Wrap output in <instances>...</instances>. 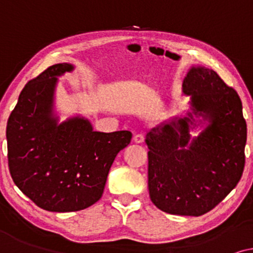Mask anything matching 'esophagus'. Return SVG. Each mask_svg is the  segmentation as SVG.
<instances>
[{
    "label": "esophagus",
    "mask_w": 253,
    "mask_h": 253,
    "mask_svg": "<svg viewBox=\"0 0 253 253\" xmlns=\"http://www.w3.org/2000/svg\"><path fill=\"white\" fill-rule=\"evenodd\" d=\"M143 140H144L143 134H136V135H134V142L135 143H142Z\"/></svg>",
    "instance_id": "obj_1"
}]
</instances>
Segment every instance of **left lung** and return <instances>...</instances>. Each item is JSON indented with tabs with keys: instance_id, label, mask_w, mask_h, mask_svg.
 I'll return each mask as SVG.
<instances>
[{
	"instance_id": "obj_1",
	"label": "left lung",
	"mask_w": 253,
	"mask_h": 253,
	"mask_svg": "<svg viewBox=\"0 0 253 253\" xmlns=\"http://www.w3.org/2000/svg\"><path fill=\"white\" fill-rule=\"evenodd\" d=\"M191 96L184 118L147 133L148 187L153 204L173 215L200 216L240 181L245 164L247 121L238 93L214 70L192 67L183 82ZM193 116L203 119L198 124ZM207 126L198 137L189 130Z\"/></svg>"
}]
</instances>
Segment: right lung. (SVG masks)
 Instances as JSON below:
<instances>
[{
  "instance_id": "obj_1",
  "label": "right lung",
  "mask_w": 253,
  "mask_h": 253,
  "mask_svg": "<svg viewBox=\"0 0 253 253\" xmlns=\"http://www.w3.org/2000/svg\"><path fill=\"white\" fill-rule=\"evenodd\" d=\"M73 69L58 63L30 81L6 124L13 183L38 207L59 213L85 210L102 198L114 158L132 139L128 130L96 132L83 117L59 124L54 91L58 77Z\"/></svg>"
}]
</instances>
